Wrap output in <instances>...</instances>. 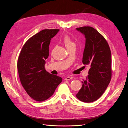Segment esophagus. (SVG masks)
<instances>
[{"label": "esophagus", "mask_w": 128, "mask_h": 128, "mask_svg": "<svg viewBox=\"0 0 128 128\" xmlns=\"http://www.w3.org/2000/svg\"><path fill=\"white\" fill-rule=\"evenodd\" d=\"M72 78H73V77H72V76H68L65 77L64 80H72Z\"/></svg>", "instance_id": "esophagus-1"}]
</instances>
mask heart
Here are the masks:
<instances>
[{
	"label": "heart",
	"instance_id": "obj_1",
	"mask_svg": "<svg viewBox=\"0 0 128 128\" xmlns=\"http://www.w3.org/2000/svg\"><path fill=\"white\" fill-rule=\"evenodd\" d=\"M63 42L67 50L72 47L76 46L75 43L73 42V40H72V38L69 36H65L64 37V38H63Z\"/></svg>",
	"mask_w": 128,
	"mask_h": 128
}]
</instances>
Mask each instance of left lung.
<instances>
[{
    "instance_id": "1",
    "label": "left lung",
    "mask_w": 128,
    "mask_h": 128,
    "mask_svg": "<svg viewBox=\"0 0 128 128\" xmlns=\"http://www.w3.org/2000/svg\"><path fill=\"white\" fill-rule=\"evenodd\" d=\"M76 29L86 38L82 62L88 64L90 68L86 79L82 82V88L76 96L81 102H92L102 95L110 81V50L105 38L94 28L87 26Z\"/></svg>"
}]
</instances>
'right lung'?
<instances>
[{
  "label": "right lung",
  "instance_id": "add662e5",
  "mask_svg": "<svg viewBox=\"0 0 128 128\" xmlns=\"http://www.w3.org/2000/svg\"><path fill=\"white\" fill-rule=\"evenodd\" d=\"M59 31L44 29L35 34L25 42L18 56L17 67L21 83L28 94L37 102L51 97L62 80L61 77L45 69L50 42Z\"/></svg>",
  "mask_w": 128,
  "mask_h": 128
}]
</instances>
